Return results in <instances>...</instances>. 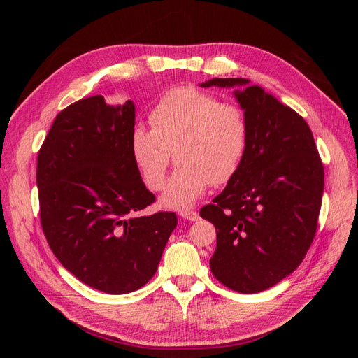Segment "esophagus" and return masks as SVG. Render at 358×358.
Listing matches in <instances>:
<instances>
[{"label": "esophagus", "mask_w": 358, "mask_h": 358, "mask_svg": "<svg viewBox=\"0 0 358 358\" xmlns=\"http://www.w3.org/2000/svg\"><path fill=\"white\" fill-rule=\"evenodd\" d=\"M180 216H182V218H185V220H189V221H199L200 220V215L196 210H189V209L180 210Z\"/></svg>", "instance_id": "34e87169"}]
</instances>
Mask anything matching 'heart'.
<instances>
[{
	"label": "heart",
	"instance_id": "b5f03b06",
	"mask_svg": "<svg viewBox=\"0 0 358 358\" xmlns=\"http://www.w3.org/2000/svg\"><path fill=\"white\" fill-rule=\"evenodd\" d=\"M150 122L133 129L131 155L148 188L158 191L175 150L179 164L161 197L167 208H191L210 183L222 185L239 171L249 142L241 106L196 86H178L161 95Z\"/></svg>",
	"mask_w": 358,
	"mask_h": 358
}]
</instances>
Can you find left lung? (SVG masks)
Segmentation results:
<instances>
[{"label": "left lung", "mask_w": 358, "mask_h": 358, "mask_svg": "<svg viewBox=\"0 0 358 358\" xmlns=\"http://www.w3.org/2000/svg\"><path fill=\"white\" fill-rule=\"evenodd\" d=\"M200 86L233 88L248 117L242 166L200 216L216 230L213 276L254 294L280 282L305 258L317 231L324 167L305 119L262 86L241 78Z\"/></svg>", "instance_id": "obj_1"}]
</instances>
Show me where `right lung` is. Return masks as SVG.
Listing matches in <instances>:
<instances>
[{
	"instance_id": "right-lung-1",
	"label": "right lung",
	"mask_w": 358,
	"mask_h": 358,
	"mask_svg": "<svg viewBox=\"0 0 358 358\" xmlns=\"http://www.w3.org/2000/svg\"><path fill=\"white\" fill-rule=\"evenodd\" d=\"M136 106L94 95L58 113L37 158L40 220L59 263L107 294L142 288L178 224L154 203L131 155Z\"/></svg>"
}]
</instances>
